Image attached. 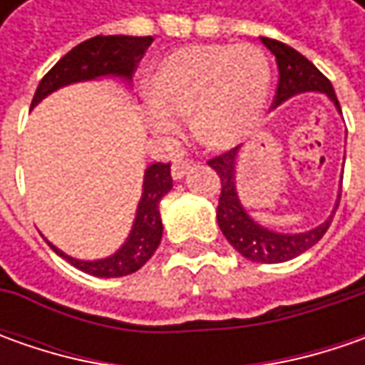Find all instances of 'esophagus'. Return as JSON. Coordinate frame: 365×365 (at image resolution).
I'll return each mask as SVG.
<instances>
[{"mask_svg":"<svg viewBox=\"0 0 365 365\" xmlns=\"http://www.w3.org/2000/svg\"><path fill=\"white\" fill-rule=\"evenodd\" d=\"M190 170H192V164L190 162H176V164H173V178L175 180H180V178H185V176L189 175Z\"/></svg>","mask_w":365,"mask_h":365,"instance_id":"esophagus-1","label":"esophagus"}]
</instances>
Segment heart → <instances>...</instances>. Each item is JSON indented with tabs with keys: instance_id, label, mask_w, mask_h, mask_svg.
<instances>
[{
	"instance_id": "obj_1",
	"label": "heart",
	"mask_w": 365,
	"mask_h": 365,
	"mask_svg": "<svg viewBox=\"0 0 365 365\" xmlns=\"http://www.w3.org/2000/svg\"><path fill=\"white\" fill-rule=\"evenodd\" d=\"M148 128L176 135L190 113L195 138L232 150L258 130L270 95V64L252 44H192L168 52L148 78Z\"/></svg>"
}]
</instances>
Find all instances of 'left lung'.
Here are the masks:
<instances>
[{
	"mask_svg": "<svg viewBox=\"0 0 365 365\" xmlns=\"http://www.w3.org/2000/svg\"><path fill=\"white\" fill-rule=\"evenodd\" d=\"M259 40L272 52L276 64H278L280 78H278L274 109L301 93H323L335 106V109L341 113L333 85L315 64L288 44H282L272 38H259ZM237 160H240L237 148L209 160V166L221 178V197H219L217 205L219 230L223 232L225 240L233 245L235 252H240L244 258L252 259V262L278 264V262H288V259L304 254L309 247H313L325 235V232L329 230L331 219L335 215V209L339 205V197H341L339 192H337L331 215L323 223H319L317 227L299 233L276 232V230H270L256 221L242 203L240 192H237V180H235L237 178ZM341 180H344V176H341Z\"/></svg>",
	"mask_w": 365,
	"mask_h": 365,
	"instance_id": "8db88e82",
	"label": "left lung"
}]
</instances>
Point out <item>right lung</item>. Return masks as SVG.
Segmentation results:
<instances>
[{
    "instance_id": "add662e5",
    "label": "right lung",
    "mask_w": 365,
    "mask_h": 365,
    "mask_svg": "<svg viewBox=\"0 0 365 365\" xmlns=\"http://www.w3.org/2000/svg\"><path fill=\"white\" fill-rule=\"evenodd\" d=\"M152 44V36H95L81 42L66 52L58 63L40 81L32 99L34 109L42 99L54 91L87 81L120 78L125 85H132V73L135 64L142 61L146 48ZM173 189L170 164H150L144 170L142 197L135 207L132 230L123 244L106 258L78 259L68 256L61 247L48 242V245L68 264L83 272L97 278H120L140 270L148 259L154 256L162 240L160 201Z\"/></svg>"
}]
</instances>
